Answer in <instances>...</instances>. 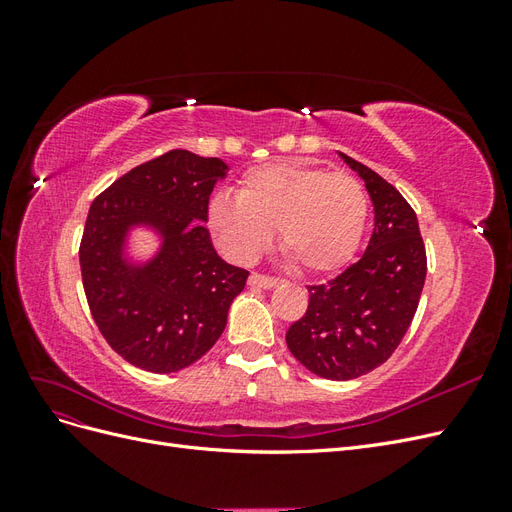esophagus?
<instances>
[{
  "label": "esophagus",
  "instance_id": "obj_1",
  "mask_svg": "<svg viewBox=\"0 0 512 512\" xmlns=\"http://www.w3.org/2000/svg\"><path fill=\"white\" fill-rule=\"evenodd\" d=\"M277 277H271V275H262V273H258V271H254L252 275H250V280H247V284H250L252 288H273V286H277Z\"/></svg>",
  "mask_w": 512,
  "mask_h": 512
}]
</instances>
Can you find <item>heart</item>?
I'll return each instance as SVG.
<instances>
[{
	"label": "heart",
	"instance_id": "heart-1",
	"mask_svg": "<svg viewBox=\"0 0 512 512\" xmlns=\"http://www.w3.org/2000/svg\"><path fill=\"white\" fill-rule=\"evenodd\" d=\"M369 198L348 173L299 160L256 166L241 177L239 194H220L209 205L215 237L235 258L254 260L280 228L282 250L297 267L327 275L359 252Z\"/></svg>",
	"mask_w": 512,
	"mask_h": 512
}]
</instances>
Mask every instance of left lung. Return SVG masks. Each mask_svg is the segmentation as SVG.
<instances>
[{"label":"left lung","instance_id":"left-lung-1","mask_svg":"<svg viewBox=\"0 0 512 512\" xmlns=\"http://www.w3.org/2000/svg\"><path fill=\"white\" fill-rule=\"evenodd\" d=\"M342 158L365 181L374 232L361 260L327 284L309 286L307 312L286 333L301 365L327 380H352L389 361L416 314L427 254L418 220L397 188L365 164Z\"/></svg>","mask_w":512,"mask_h":512}]
</instances>
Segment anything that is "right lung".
I'll list each match as a JSON object with an SVG mask.
<instances>
[{
  "instance_id": "right-lung-1",
  "label": "right lung",
  "mask_w": 512,
  "mask_h": 512,
  "mask_svg": "<svg viewBox=\"0 0 512 512\" xmlns=\"http://www.w3.org/2000/svg\"><path fill=\"white\" fill-rule=\"evenodd\" d=\"M220 158L173 149L96 196L79 247L83 288L98 331L119 356L153 374L190 367L218 342L250 271L213 250L207 222ZM132 223L156 225L163 252L145 268L120 260Z\"/></svg>"
}]
</instances>
